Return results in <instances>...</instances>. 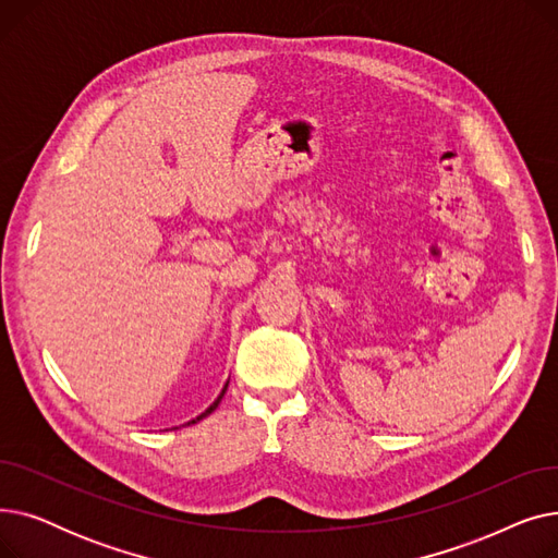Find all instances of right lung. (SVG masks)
<instances>
[{
  "label": "right lung",
  "instance_id": "1",
  "mask_svg": "<svg viewBox=\"0 0 558 558\" xmlns=\"http://www.w3.org/2000/svg\"><path fill=\"white\" fill-rule=\"evenodd\" d=\"M226 387H228V385H226ZM226 387H223V391H221V396H219V398H217V400H215V402H213V404H210V407H208V409H205V412H203V414H201V416H196V418H194V421H190V423H187V425H194V423H196V421H201V418H205V416H208V414H213V412H215V409H217V404H219V402H221V398H223V393H226Z\"/></svg>",
  "mask_w": 558,
  "mask_h": 558
}]
</instances>
